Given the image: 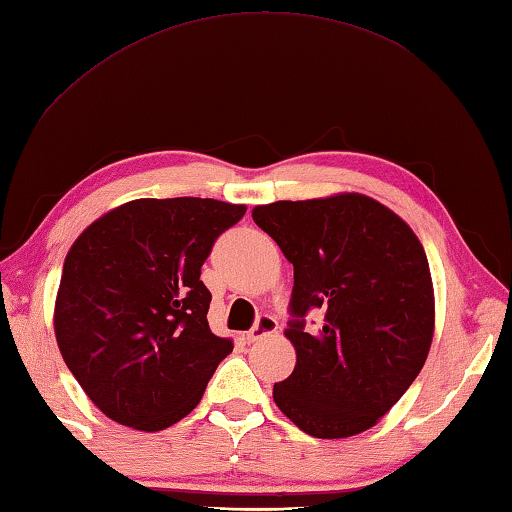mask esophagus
<instances>
[{"label": "esophagus", "mask_w": 512, "mask_h": 512, "mask_svg": "<svg viewBox=\"0 0 512 512\" xmlns=\"http://www.w3.org/2000/svg\"><path fill=\"white\" fill-rule=\"evenodd\" d=\"M278 331V320L274 316H260L256 320V325L247 331V342H256L260 338L269 336V333H276Z\"/></svg>", "instance_id": "esophagus-1"}]
</instances>
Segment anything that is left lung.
Masks as SVG:
<instances>
[{"label":"left lung","mask_w":512,"mask_h":512,"mask_svg":"<svg viewBox=\"0 0 512 512\" xmlns=\"http://www.w3.org/2000/svg\"><path fill=\"white\" fill-rule=\"evenodd\" d=\"M254 223L294 265L285 336L296 367L274 402L322 440L351 437L398 402L429 356L431 269L413 229L364 194L258 205ZM320 310L318 328L306 327Z\"/></svg>","instance_id":"8db88e82"}]
</instances>
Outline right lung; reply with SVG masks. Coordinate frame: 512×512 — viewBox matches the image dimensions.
Segmentation results:
<instances>
[{"instance_id": "obj_1", "label": "right lung", "mask_w": 512, "mask_h": 512, "mask_svg": "<svg viewBox=\"0 0 512 512\" xmlns=\"http://www.w3.org/2000/svg\"><path fill=\"white\" fill-rule=\"evenodd\" d=\"M245 205L139 198L97 218L70 247L55 302L61 356L110 420L163 431L201 402L234 349L207 322L201 267Z\"/></svg>"}]
</instances>
